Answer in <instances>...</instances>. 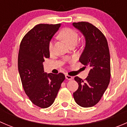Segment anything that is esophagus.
Returning a JSON list of instances; mask_svg holds the SVG:
<instances>
[{
    "mask_svg": "<svg viewBox=\"0 0 127 127\" xmlns=\"http://www.w3.org/2000/svg\"><path fill=\"white\" fill-rule=\"evenodd\" d=\"M65 77H66V79H67V80H72V79H73V77L72 76H71V75H67V74H66V75H65Z\"/></svg>",
    "mask_w": 127,
    "mask_h": 127,
    "instance_id": "1",
    "label": "esophagus"
}]
</instances>
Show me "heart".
Returning <instances> with one entry per match:
<instances>
[{
	"label": "heart",
	"instance_id": "obj_1",
	"mask_svg": "<svg viewBox=\"0 0 127 127\" xmlns=\"http://www.w3.org/2000/svg\"><path fill=\"white\" fill-rule=\"evenodd\" d=\"M60 37L62 38L64 40L66 41L69 45L74 44V43L76 44L79 40V34L77 32V31L69 28L63 29L60 32ZM53 49V43L52 41H50L48 44V50L50 52H52Z\"/></svg>",
	"mask_w": 127,
	"mask_h": 127
}]
</instances>
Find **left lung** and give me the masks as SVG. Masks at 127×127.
Here are the masks:
<instances>
[{
    "label": "left lung",
    "instance_id": "1",
    "mask_svg": "<svg viewBox=\"0 0 127 127\" xmlns=\"http://www.w3.org/2000/svg\"><path fill=\"white\" fill-rule=\"evenodd\" d=\"M72 24L82 33L86 42L79 61L90 69L85 80L78 76L74 77L79 88L73 96L76 103L81 107H92L99 101L111 79L107 41L102 32L90 23L81 21Z\"/></svg>",
    "mask_w": 127,
    "mask_h": 127
}]
</instances>
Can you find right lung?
Here are the masks:
<instances>
[{
    "label": "right lung",
    "instance_id": "obj_1",
    "mask_svg": "<svg viewBox=\"0 0 127 127\" xmlns=\"http://www.w3.org/2000/svg\"><path fill=\"white\" fill-rule=\"evenodd\" d=\"M61 24H39L23 38L20 46L18 66L23 87L34 104L41 108L54 102L65 79L63 73L47 74L43 62L50 58L48 44Z\"/></svg>",
    "mask_w": 127,
    "mask_h": 127
}]
</instances>
